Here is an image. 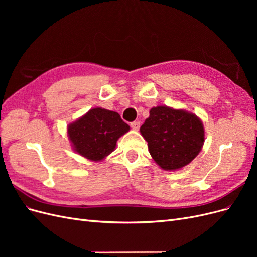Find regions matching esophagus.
I'll return each instance as SVG.
<instances>
[{"label":"esophagus","instance_id":"obj_1","mask_svg":"<svg viewBox=\"0 0 257 257\" xmlns=\"http://www.w3.org/2000/svg\"><path fill=\"white\" fill-rule=\"evenodd\" d=\"M131 127L133 128L134 131H138L139 127H141V122H139V121L132 122V123H131Z\"/></svg>","mask_w":257,"mask_h":257}]
</instances>
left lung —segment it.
I'll use <instances>...</instances> for the list:
<instances>
[{
    "label": "left lung",
    "mask_w": 257,
    "mask_h": 257,
    "mask_svg": "<svg viewBox=\"0 0 257 257\" xmlns=\"http://www.w3.org/2000/svg\"><path fill=\"white\" fill-rule=\"evenodd\" d=\"M141 134L154 162L168 172L189 165L205 143L204 124L198 116L168 106L151 108Z\"/></svg>",
    "instance_id": "1"
}]
</instances>
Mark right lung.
Instances as JSON below:
<instances>
[{"mask_svg": "<svg viewBox=\"0 0 257 257\" xmlns=\"http://www.w3.org/2000/svg\"><path fill=\"white\" fill-rule=\"evenodd\" d=\"M130 131L118 112L105 108H92L79 119L67 125V135L73 150L93 162L108 157L118 139Z\"/></svg>", "mask_w": 257, "mask_h": 257, "instance_id": "obj_1", "label": "right lung"}]
</instances>
